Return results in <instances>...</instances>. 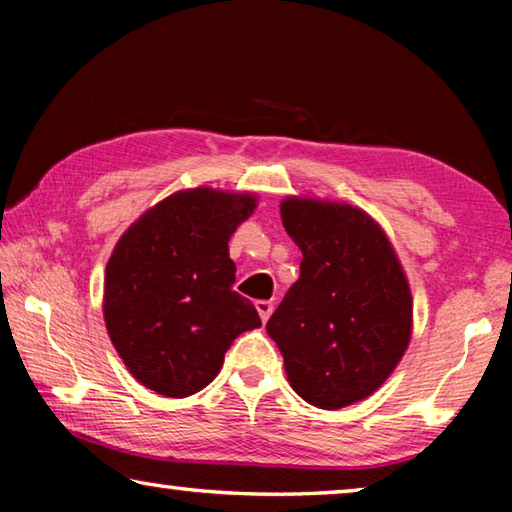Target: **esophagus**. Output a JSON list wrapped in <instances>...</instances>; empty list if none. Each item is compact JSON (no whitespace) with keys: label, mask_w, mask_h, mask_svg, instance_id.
<instances>
[{"label":"esophagus","mask_w":512,"mask_h":512,"mask_svg":"<svg viewBox=\"0 0 512 512\" xmlns=\"http://www.w3.org/2000/svg\"><path fill=\"white\" fill-rule=\"evenodd\" d=\"M255 309H257L259 318H262V323H266V320L271 318V314H273V302L271 300H257Z\"/></svg>","instance_id":"1"}]
</instances>
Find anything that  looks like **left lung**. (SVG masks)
I'll return each instance as SVG.
<instances>
[{"mask_svg": "<svg viewBox=\"0 0 512 512\" xmlns=\"http://www.w3.org/2000/svg\"><path fill=\"white\" fill-rule=\"evenodd\" d=\"M280 214L302 262L266 332L293 391L318 409H343L375 393L409 348V280L386 232L359 207L287 196Z\"/></svg>", "mask_w": 512, "mask_h": 512, "instance_id": "obj_1", "label": "left lung"}]
</instances>
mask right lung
Here are the masks:
<instances>
[{"label":"right lung","mask_w":512,"mask_h":512,"mask_svg":"<svg viewBox=\"0 0 512 512\" xmlns=\"http://www.w3.org/2000/svg\"><path fill=\"white\" fill-rule=\"evenodd\" d=\"M255 194L180 189L131 223L106 266L103 320L128 372L164 397H187L219 375L241 332L262 325L232 291L228 241Z\"/></svg>","instance_id":"1"}]
</instances>
